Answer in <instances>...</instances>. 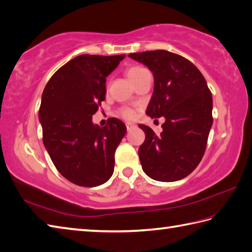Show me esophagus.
<instances>
[{
	"label": "esophagus",
	"instance_id": "obj_1",
	"mask_svg": "<svg viewBox=\"0 0 252 252\" xmlns=\"http://www.w3.org/2000/svg\"><path fill=\"white\" fill-rule=\"evenodd\" d=\"M136 127V125L135 124H132V123H126V128H127V130H131L132 128H135Z\"/></svg>",
	"mask_w": 252,
	"mask_h": 252
}]
</instances>
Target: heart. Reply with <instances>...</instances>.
Returning a JSON list of instances; mask_svg holds the SVG:
<instances>
[{
	"mask_svg": "<svg viewBox=\"0 0 252 252\" xmlns=\"http://www.w3.org/2000/svg\"><path fill=\"white\" fill-rule=\"evenodd\" d=\"M145 72H148L147 69L142 68V66L135 65V66H130V68H128L126 70V75L128 77V80H129L131 83H133L136 82L142 74H144ZM119 113L122 117H124L125 120H132L135 119L136 116V111L130 108H122Z\"/></svg>",
	"mask_w": 252,
	"mask_h": 252,
	"instance_id": "1",
	"label": "heart"
}]
</instances>
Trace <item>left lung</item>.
Wrapping results in <instances>:
<instances>
[{"instance_id": "1", "label": "left lung", "mask_w": 252, "mask_h": 252, "mask_svg": "<svg viewBox=\"0 0 252 252\" xmlns=\"http://www.w3.org/2000/svg\"><path fill=\"white\" fill-rule=\"evenodd\" d=\"M128 56L147 65L154 76L147 114L165 117L159 136L139 125L145 133L139 148L142 169L156 181L181 180L204 156L212 126L211 92L200 71L180 55L158 49Z\"/></svg>"}]
</instances>
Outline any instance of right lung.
I'll return each mask as SVG.
<instances>
[{"label":"right lung","mask_w":252,"mask_h":252,"mask_svg":"<svg viewBox=\"0 0 252 252\" xmlns=\"http://www.w3.org/2000/svg\"><path fill=\"white\" fill-rule=\"evenodd\" d=\"M126 55H81L50 77L38 120L43 143L57 170L80 187H98L114 171V154L126 133L124 123H93L105 99V81Z\"/></svg>","instance_id":"1"}]
</instances>
